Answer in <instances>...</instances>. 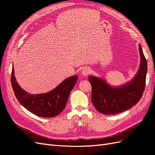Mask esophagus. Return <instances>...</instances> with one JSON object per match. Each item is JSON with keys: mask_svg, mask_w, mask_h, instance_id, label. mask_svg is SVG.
Wrapping results in <instances>:
<instances>
[{"mask_svg": "<svg viewBox=\"0 0 155 155\" xmlns=\"http://www.w3.org/2000/svg\"><path fill=\"white\" fill-rule=\"evenodd\" d=\"M91 73V70L89 67H85L83 68L82 71H81V75L83 76H87L88 75H89Z\"/></svg>", "mask_w": 155, "mask_h": 155, "instance_id": "obj_1", "label": "esophagus"}]
</instances>
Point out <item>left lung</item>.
<instances>
[{"mask_svg":"<svg viewBox=\"0 0 155 155\" xmlns=\"http://www.w3.org/2000/svg\"><path fill=\"white\" fill-rule=\"evenodd\" d=\"M141 57L140 68L130 82L118 88L109 86L101 79L90 76L92 85L91 101L100 112L104 114H114L128 110L140 101L145 87L147 63L142 46L139 45Z\"/></svg>","mask_w":155,"mask_h":155,"instance_id":"8db88e82","label":"left lung"}]
</instances>
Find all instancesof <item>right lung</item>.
Listing matches in <instances>:
<instances>
[{
	"mask_svg": "<svg viewBox=\"0 0 155 155\" xmlns=\"http://www.w3.org/2000/svg\"><path fill=\"white\" fill-rule=\"evenodd\" d=\"M78 79V76L70 77L47 93L30 94L19 87L12 68L11 83L14 94L18 102L33 114L45 118L59 115L64 109L70 92Z\"/></svg>",
	"mask_w": 155,
	"mask_h": 155,
	"instance_id": "obj_1",
	"label": "right lung"
}]
</instances>
